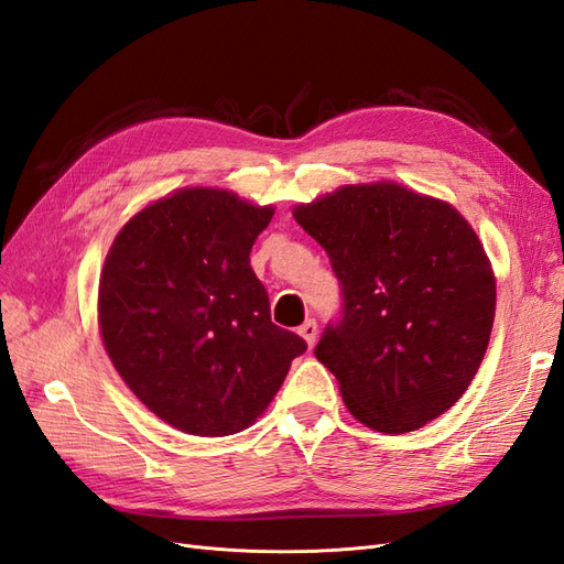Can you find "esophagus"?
Listing matches in <instances>:
<instances>
[{"instance_id":"34e87169","label":"esophagus","mask_w":564,"mask_h":564,"mask_svg":"<svg viewBox=\"0 0 564 564\" xmlns=\"http://www.w3.org/2000/svg\"><path fill=\"white\" fill-rule=\"evenodd\" d=\"M299 334L303 336V340L305 344H308L311 348H313V344H315V338H317V322L315 319H308V322H303L301 327H299Z\"/></svg>"}]
</instances>
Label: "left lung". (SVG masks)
Returning <instances> with one entry per match:
<instances>
[{
  "instance_id": "obj_1",
  "label": "left lung",
  "mask_w": 564,
  "mask_h": 564,
  "mask_svg": "<svg viewBox=\"0 0 564 564\" xmlns=\"http://www.w3.org/2000/svg\"><path fill=\"white\" fill-rule=\"evenodd\" d=\"M329 253L344 315L315 357L348 412L400 435L445 414L487 352L497 280L485 247L452 204L381 181L344 185L294 207Z\"/></svg>"
}]
</instances>
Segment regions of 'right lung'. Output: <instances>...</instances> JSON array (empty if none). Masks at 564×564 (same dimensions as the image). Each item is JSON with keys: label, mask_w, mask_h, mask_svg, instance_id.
I'll list each match as a JSON object with an SVG mask.
<instances>
[{"label": "right lung", "mask_w": 564, "mask_h": 564, "mask_svg": "<svg viewBox=\"0 0 564 564\" xmlns=\"http://www.w3.org/2000/svg\"><path fill=\"white\" fill-rule=\"evenodd\" d=\"M275 209L183 187L119 230L98 284L115 369L174 429L224 437L259 419L305 340L270 322L249 253Z\"/></svg>", "instance_id": "obj_1"}]
</instances>
